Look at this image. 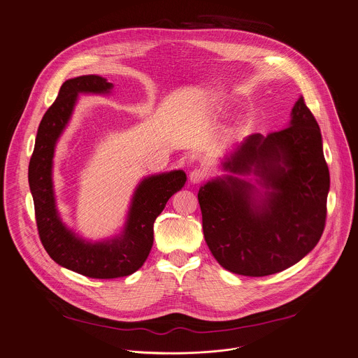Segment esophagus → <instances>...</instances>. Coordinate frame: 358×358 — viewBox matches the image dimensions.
Returning <instances> with one entry per match:
<instances>
[{
    "mask_svg": "<svg viewBox=\"0 0 358 358\" xmlns=\"http://www.w3.org/2000/svg\"><path fill=\"white\" fill-rule=\"evenodd\" d=\"M206 176H208L206 170L198 167V169H194V170L191 171L189 180H191V182H194V184H199V182H202V181L206 178Z\"/></svg>",
    "mask_w": 358,
    "mask_h": 358,
    "instance_id": "obj_1",
    "label": "esophagus"
}]
</instances>
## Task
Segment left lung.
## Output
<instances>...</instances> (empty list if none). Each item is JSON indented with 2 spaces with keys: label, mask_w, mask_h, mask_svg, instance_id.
I'll return each mask as SVG.
<instances>
[{
  "label": "left lung",
  "mask_w": 358,
  "mask_h": 358,
  "mask_svg": "<svg viewBox=\"0 0 358 358\" xmlns=\"http://www.w3.org/2000/svg\"><path fill=\"white\" fill-rule=\"evenodd\" d=\"M223 167L237 174L255 171L273 189L256 199V188L236 177L199 188L205 242L223 268L246 277L271 275L317 245L326 224L330 177L319 125L302 95L289 127L266 138L252 135Z\"/></svg>",
  "instance_id": "1"
}]
</instances>
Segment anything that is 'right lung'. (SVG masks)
<instances>
[{"label": "right lung", "instance_id": "right-lung-1", "mask_svg": "<svg viewBox=\"0 0 358 358\" xmlns=\"http://www.w3.org/2000/svg\"><path fill=\"white\" fill-rule=\"evenodd\" d=\"M110 87L99 76H81L63 83L56 101L42 117L28 170L38 233L45 250L62 267L101 280L127 277L143 266L153 246L156 217L187 180L181 170L143 180L135 192L124 234L110 242L85 243L62 223L52 182L56 141L69 121L78 92H106Z\"/></svg>", "mask_w": 358, "mask_h": 358}]
</instances>
